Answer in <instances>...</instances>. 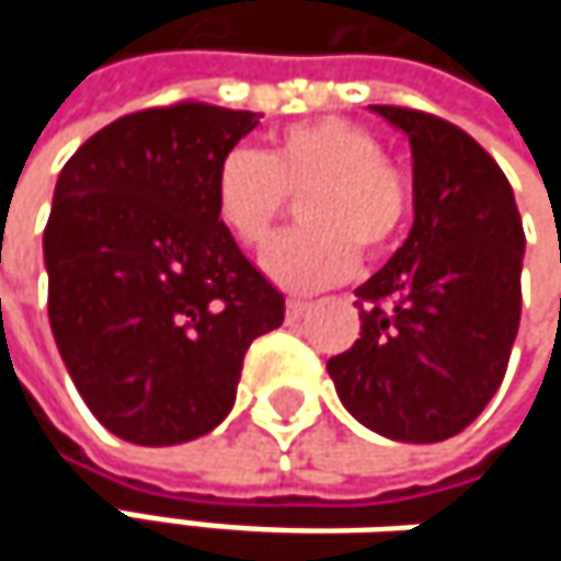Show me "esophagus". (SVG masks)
Wrapping results in <instances>:
<instances>
[{
	"label": "esophagus",
	"mask_w": 561,
	"mask_h": 561,
	"mask_svg": "<svg viewBox=\"0 0 561 561\" xmlns=\"http://www.w3.org/2000/svg\"><path fill=\"white\" fill-rule=\"evenodd\" d=\"M305 311H308V301H301V298H288V301H285V314H288V321H298Z\"/></svg>",
	"instance_id": "esophagus-1"
}]
</instances>
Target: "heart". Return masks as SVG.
I'll return each mask as SVG.
<instances>
[{"instance_id":"b5f03b06","label":"heart","mask_w":561,"mask_h":561,"mask_svg":"<svg viewBox=\"0 0 561 561\" xmlns=\"http://www.w3.org/2000/svg\"><path fill=\"white\" fill-rule=\"evenodd\" d=\"M295 233L266 256V276L288 291H318L347 279L357 250L380 253L409 214V181L380 152L377 136L351 119L324 116L276 133L263 152L233 149L214 174L217 224L247 250H260L285 207L301 194Z\"/></svg>"}]
</instances>
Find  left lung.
<instances>
[{"label": "left lung", "instance_id": "8db88e82", "mask_svg": "<svg viewBox=\"0 0 561 561\" xmlns=\"http://www.w3.org/2000/svg\"><path fill=\"white\" fill-rule=\"evenodd\" d=\"M412 149V227L354 295L360 337L328 360L344 409L392 442L468 428L506 374L519 328L523 224L501 165L458 126L370 106Z\"/></svg>", "mask_w": 561, "mask_h": 561}]
</instances>
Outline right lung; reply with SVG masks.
Here are the masks:
<instances>
[{
  "label": "right lung",
  "instance_id": "right-lung-1",
  "mask_svg": "<svg viewBox=\"0 0 561 561\" xmlns=\"http://www.w3.org/2000/svg\"><path fill=\"white\" fill-rule=\"evenodd\" d=\"M256 113L178 103L90 136L45 227L48 318L90 412L133 445H181L233 409L247 347L285 298L217 224L214 174Z\"/></svg>",
  "mask_w": 561,
  "mask_h": 561
}]
</instances>
